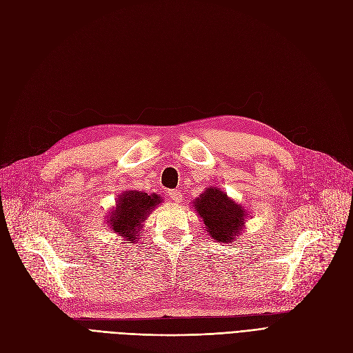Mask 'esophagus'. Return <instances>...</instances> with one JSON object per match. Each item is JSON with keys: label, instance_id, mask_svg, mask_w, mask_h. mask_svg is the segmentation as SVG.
I'll use <instances>...</instances> for the list:
<instances>
[{"label": "esophagus", "instance_id": "esophagus-1", "mask_svg": "<svg viewBox=\"0 0 353 353\" xmlns=\"http://www.w3.org/2000/svg\"><path fill=\"white\" fill-rule=\"evenodd\" d=\"M168 196H169V199H171L175 203H179L181 199H182V194H181L179 190H169L168 191Z\"/></svg>", "mask_w": 353, "mask_h": 353}]
</instances>
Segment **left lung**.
<instances>
[{
	"instance_id": "1",
	"label": "left lung",
	"mask_w": 353,
	"mask_h": 353,
	"mask_svg": "<svg viewBox=\"0 0 353 353\" xmlns=\"http://www.w3.org/2000/svg\"><path fill=\"white\" fill-rule=\"evenodd\" d=\"M192 205L203 219L208 234L217 242H234L244 228L245 209L229 199L221 188H205Z\"/></svg>"
}]
</instances>
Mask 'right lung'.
I'll return each instance as SVG.
<instances>
[{"mask_svg":"<svg viewBox=\"0 0 353 353\" xmlns=\"http://www.w3.org/2000/svg\"><path fill=\"white\" fill-rule=\"evenodd\" d=\"M162 201L157 194H149L141 191H125L117 200V205L109 214L108 225L112 232L119 234L131 244L139 239L141 226L145 217ZM128 242V244H130Z\"/></svg>","mask_w":353,"mask_h":353,"instance_id":"1","label":"right lung"}]
</instances>
